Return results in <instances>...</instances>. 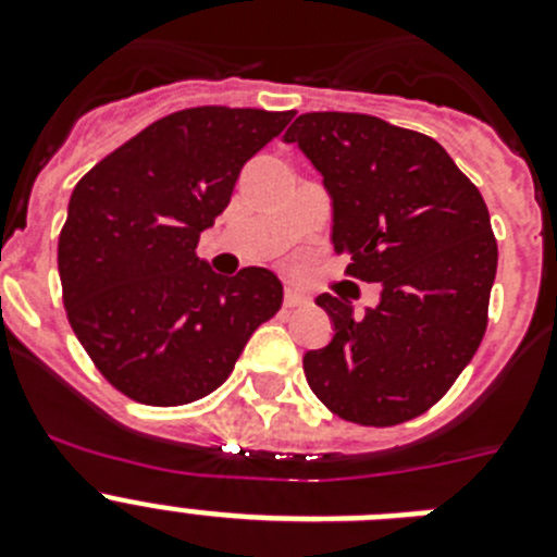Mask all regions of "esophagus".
I'll list each match as a JSON object with an SVG mask.
<instances>
[{
  "label": "esophagus",
  "mask_w": 557,
  "mask_h": 557,
  "mask_svg": "<svg viewBox=\"0 0 557 557\" xmlns=\"http://www.w3.org/2000/svg\"><path fill=\"white\" fill-rule=\"evenodd\" d=\"M309 298L304 293H298V289L287 287L284 289V309H298V307H307Z\"/></svg>",
  "instance_id": "34e87169"
}]
</instances>
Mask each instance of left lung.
<instances>
[{"instance_id":"1","label":"left lung","mask_w":557,"mask_h":557,"mask_svg":"<svg viewBox=\"0 0 557 557\" xmlns=\"http://www.w3.org/2000/svg\"><path fill=\"white\" fill-rule=\"evenodd\" d=\"M284 141L323 175L346 273L382 284L362 314L318 295L334 337L304 354L309 387L351 424H405L446 396L488 326L499 259L488 206L435 139L379 116L301 113Z\"/></svg>"}]
</instances>
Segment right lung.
I'll return each mask as SVG.
<instances>
[{
	"label": "right lung",
	"mask_w": 557,
	"mask_h": 557,
	"mask_svg": "<svg viewBox=\"0 0 557 557\" xmlns=\"http://www.w3.org/2000/svg\"><path fill=\"white\" fill-rule=\"evenodd\" d=\"M293 111L200 106L136 133L77 181L58 239L63 307L97 371L127 398L178 407L218 391L282 309L275 273L225 278L195 253L239 170Z\"/></svg>",
	"instance_id": "right-lung-1"
}]
</instances>
